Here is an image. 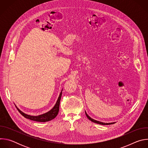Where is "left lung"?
Here are the masks:
<instances>
[{
    "instance_id": "1",
    "label": "left lung",
    "mask_w": 148,
    "mask_h": 148,
    "mask_svg": "<svg viewBox=\"0 0 148 148\" xmlns=\"http://www.w3.org/2000/svg\"><path fill=\"white\" fill-rule=\"evenodd\" d=\"M86 112V115L87 116V117L89 119V120L91 121L92 122H94V123H98V124H100V125H110V124H112V123H114L115 122H113V123H103V122H99V121H96L95 119H93L92 118H91L90 116H88V115Z\"/></svg>"
}]
</instances>
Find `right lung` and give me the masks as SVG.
I'll return each mask as SVG.
<instances>
[{"instance_id": "add662e5", "label": "right lung", "mask_w": 148, "mask_h": 148, "mask_svg": "<svg viewBox=\"0 0 148 148\" xmlns=\"http://www.w3.org/2000/svg\"><path fill=\"white\" fill-rule=\"evenodd\" d=\"M62 91L60 94V95L58 98V99L57 101V102L56 103V105H54V107L50 111H49L45 114H43L40 115H38V116H31V115L25 114L24 112L21 111L17 108V109L18 111V112L21 114H22L24 117H25L26 118L29 119L30 120L37 121V122H47V121H51V120L53 119L54 118H55L58 113L60 102L61 97V95H62Z\"/></svg>"}]
</instances>
